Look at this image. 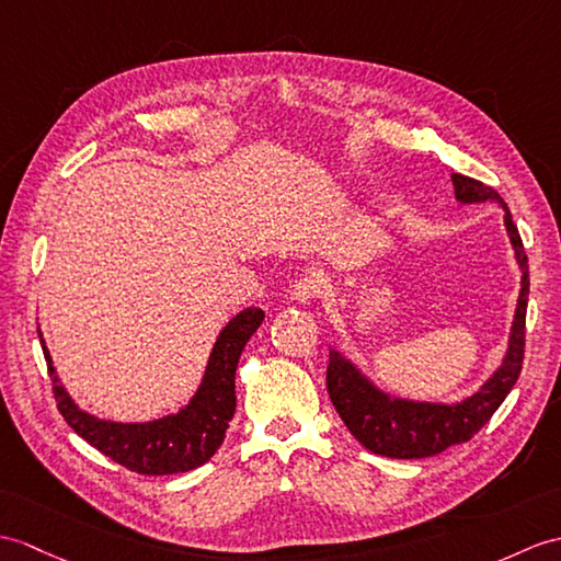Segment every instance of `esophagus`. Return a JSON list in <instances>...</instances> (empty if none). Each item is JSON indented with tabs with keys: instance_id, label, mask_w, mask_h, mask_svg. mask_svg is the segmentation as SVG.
<instances>
[{
	"instance_id": "obj_1",
	"label": "esophagus",
	"mask_w": 561,
	"mask_h": 561,
	"mask_svg": "<svg viewBox=\"0 0 561 561\" xmlns=\"http://www.w3.org/2000/svg\"><path fill=\"white\" fill-rule=\"evenodd\" d=\"M322 294V279L316 272H308V275L298 277L291 286V296L296 298L298 304H310Z\"/></svg>"
}]
</instances>
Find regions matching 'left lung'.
<instances>
[{"instance_id": "8db88e82", "label": "left lung", "mask_w": 561, "mask_h": 561, "mask_svg": "<svg viewBox=\"0 0 561 561\" xmlns=\"http://www.w3.org/2000/svg\"><path fill=\"white\" fill-rule=\"evenodd\" d=\"M451 181L461 203L497 201L506 213L504 225L506 231H510L520 272H524L510 351H506L504 366L480 387V392L463 399L461 403H454V407L389 399L380 389H375L346 358L332 351L328 366V392L336 413L342 415L351 435L363 447L389 459L435 457L439 451L471 439L492 419V413L500 409V403L516 385L520 368H524L526 306L530 289L528 255L524 251V241H520V233L514 225L510 207H506L497 191L485 186L483 181L463 174H451Z\"/></svg>"}]
</instances>
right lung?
<instances>
[{"mask_svg": "<svg viewBox=\"0 0 561 561\" xmlns=\"http://www.w3.org/2000/svg\"><path fill=\"white\" fill-rule=\"evenodd\" d=\"M263 318L265 312L260 308L239 312L219 332L210 360H207L203 385L188 407L176 415H167V419L152 423H110L78 411L59 385L49 351L43 344L57 409L78 435L128 471L142 476L193 471L213 457L227 435L229 421L237 411L233 375H237L239 356Z\"/></svg>", "mask_w": 561, "mask_h": 561, "instance_id": "obj_1", "label": "right lung"}]
</instances>
